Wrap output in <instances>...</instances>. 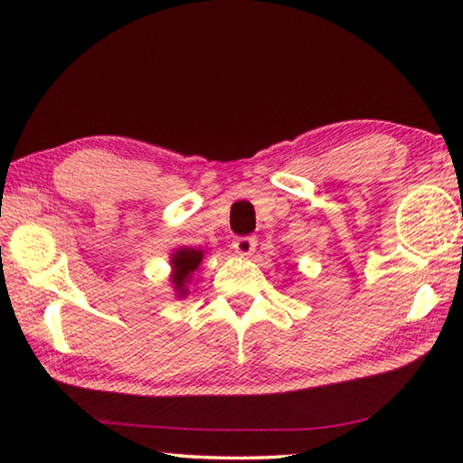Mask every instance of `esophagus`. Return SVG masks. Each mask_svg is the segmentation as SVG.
I'll use <instances>...</instances> for the list:
<instances>
[{
  "instance_id": "1",
  "label": "esophagus",
  "mask_w": 463,
  "mask_h": 463,
  "mask_svg": "<svg viewBox=\"0 0 463 463\" xmlns=\"http://www.w3.org/2000/svg\"><path fill=\"white\" fill-rule=\"evenodd\" d=\"M255 245H258L255 237H237L232 241L234 251H237L239 255H251V251L255 250Z\"/></svg>"
}]
</instances>
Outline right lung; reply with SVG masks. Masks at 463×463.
<instances>
[{
    "mask_svg": "<svg viewBox=\"0 0 463 463\" xmlns=\"http://www.w3.org/2000/svg\"><path fill=\"white\" fill-rule=\"evenodd\" d=\"M202 258H203V251L199 250H178L175 253V258H172V264H175V276H172V282H175V288L178 291V295H184L187 293V285L189 276L197 270V266L202 264Z\"/></svg>",
    "mask_w": 463,
    "mask_h": 463,
    "instance_id": "add662e5",
    "label": "right lung"
}]
</instances>
